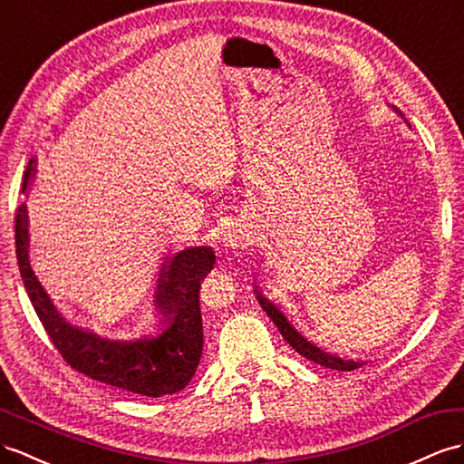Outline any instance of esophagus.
<instances>
[{"instance_id": "1", "label": "esophagus", "mask_w": 464, "mask_h": 464, "mask_svg": "<svg viewBox=\"0 0 464 464\" xmlns=\"http://www.w3.org/2000/svg\"><path fill=\"white\" fill-rule=\"evenodd\" d=\"M244 242H246V238L240 230H230L228 234H226V244L232 247H240Z\"/></svg>"}]
</instances>
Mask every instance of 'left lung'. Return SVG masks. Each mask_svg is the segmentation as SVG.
<instances>
[{
	"label": "left lung",
	"mask_w": 464,
	"mask_h": 464,
	"mask_svg": "<svg viewBox=\"0 0 464 464\" xmlns=\"http://www.w3.org/2000/svg\"><path fill=\"white\" fill-rule=\"evenodd\" d=\"M254 291H256V297H257L259 304H262V309L267 313V317L276 323L279 333L284 334L289 346L295 348L301 356L311 360V362H314V364H321V366L331 368V370H341V372H350V370H356L362 366V362H354V360H343V358H336L329 353H323L321 348L311 344L307 338H303L295 329H293V326L287 323V319L284 317V313L277 311V307H274V304H271L262 295V293H259L257 289H254Z\"/></svg>",
	"instance_id": "left-lung-1"
}]
</instances>
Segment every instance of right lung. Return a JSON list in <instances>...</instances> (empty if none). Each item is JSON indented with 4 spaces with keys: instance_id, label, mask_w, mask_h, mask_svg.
Instances as JSON below:
<instances>
[{
    "instance_id": "1",
    "label": "right lung",
    "mask_w": 464,
    "mask_h": 464,
    "mask_svg": "<svg viewBox=\"0 0 464 464\" xmlns=\"http://www.w3.org/2000/svg\"><path fill=\"white\" fill-rule=\"evenodd\" d=\"M31 175L33 161L27 165L24 190ZM15 256L33 309L54 348L71 368L96 382L147 398L177 393L195 376L202 353L198 289L217 259L212 247H190L169 262L155 295L167 329L160 336L135 343L104 341L98 334L74 329L56 313L29 267L24 205L15 214Z\"/></svg>"
}]
</instances>
